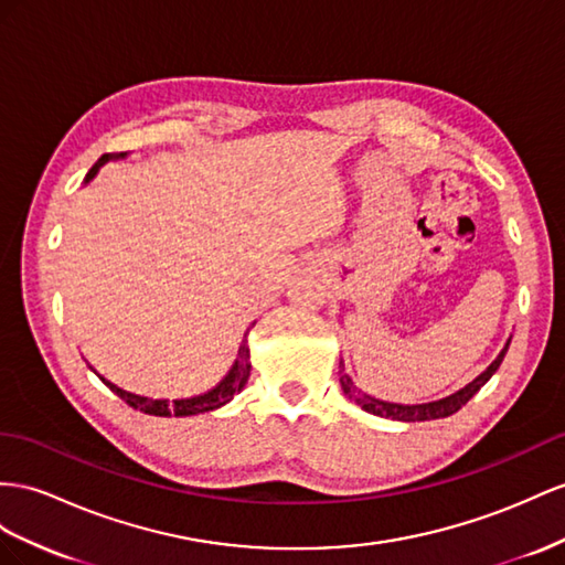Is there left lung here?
<instances>
[{"instance_id":"8db88e82","label":"left lung","mask_w":565,"mask_h":565,"mask_svg":"<svg viewBox=\"0 0 565 565\" xmlns=\"http://www.w3.org/2000/svg\"><path fill=\"white\" fill-rule=\"evenodd\" d=\"M511 343V341H509ZM509 343H505V349L497 355L494 363H491L480 377H475L468 386H462L460 392L439 398V401H429V403H417V406H406V403H392V401H382V398H374L367 396L365 392H360L355 386V382L349 377V374L343 372V363H341V388L343 394L353 398L360 408L372 413V415H380V417H392V420H401V423H425V420H439V417H448L458 413L466 403L480 392V388L491 380V374L499 370V365L503 363V355L509 351Z\"/></svg>"}]
</instances>
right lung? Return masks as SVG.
<instances>
[{
    "mask_svg": "<svg viewBox=\"0 0 565 565\" xmlns=\"http://www.w3.org/2000/svg\"><path fill=\"white\" fill-rule=\"evenodd\" d=\"M126 157V152H109V154H103L95 162V167L88 171V177H85V181H90L97 169L107 164L109 159H121ZM248 334V331H245ZM248 377H250V349L248 343H241L238 349V358L234 360V365H231V370L226 372V377L216 384L214 388H210L207 394H200V396H191V398H177V401H167V398H150V396H140V394H134V392H126V388L117 386L114 382L105 380L103 382L111 388L114 394H117L119 398H124L128 406L136 408V411H142L148 415H159V417H183V415H198V413H207V411H214V408H222L224 403H228L231 398H234L241 388L248 384Z\"/></svg>",
    "mask_w": 565,
    "mask_h": 565,
    "instance_id": "add662e5",
    "label": "right lung"
}]
</instances>
